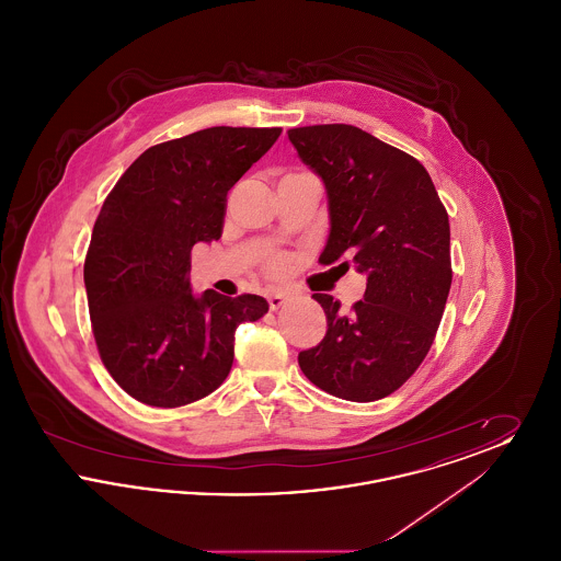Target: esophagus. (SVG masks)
I'll use <instances>...</instances> for the list:
<instances>
[{"mask_svg": "<svg viewBox=\"0 0 561 561\" xmlns=\"http://www.w3.org/2000/svg\"><path fill=\"white\" fill-rule=\"evenodd\" d=\"M286 302H288V296H286V294H268V307H271V311H277V309H282Z\"/></svg>", "mask_w": 561, "mask_h": 561, "instance_id": "obj_1", "label": "esophagus"}]
</instances>
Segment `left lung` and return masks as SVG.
Instances as JSON below:
<instances>
[{"label":"left lung","mask_w":561,"mask_h":561,"mask_svg":"<svg viewBox=\"0 0 561 561\" xmlns=\"http://www.w3.org/2000/svg\"><path fill=\"white\" fill-rule=\"evenodd\" d=\"M288 138L328 191L320 263L347 254L368 275L364 300L347 313L330 294H313L328 332L298 353V366L334 398L382 400L423 364L444 316L453 284L448 213L421 161L362 128L305 126Z\"/></svg>","instance_id":"8db88e82"}]
</instances>
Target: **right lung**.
I'll use <instances>...</instances> for the list:
<instances>
[{
    "instance_id": "obj_1",
    "label": "right lung",
    "mask_w": 561,
    "mask_h": 561,
    "mask_svg": "<svg viewBox=\"0 0 561 561\" xmlns=\"http://www.w3.org/2000/svg\"><path fill=\"white\" fill-rule=\"evenodd\" d=\"M282 128L216 126L149 147L111 188L83 284L99 355L134 400L179 408L210 396L233 364L236 330L268 302L191 293V250L220 240L227 193Z\"/></svg>"
}]
</instances>
